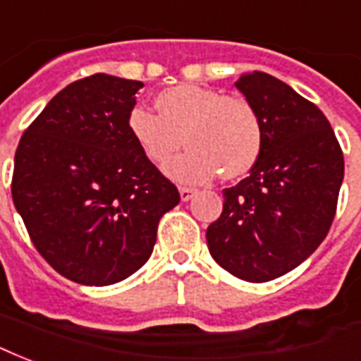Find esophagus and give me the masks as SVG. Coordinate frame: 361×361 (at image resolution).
I'll return each instance as SVG.
<instances>
[{"label": "esophagus", "mask_w": 361, "mask_h": 361, "mask_svg": "<svg viewBox=\"0 0 361 361\" xmlns=\"http://www.w3.org/2000/svg\"><path fill=\"white\" fill-rule=\"evenodd\" d=\"M178 192H180V200H183V202H188V200H192V197H194V194H196V188L180 186V188H178Z\"/></svg>", "instance_id": "34e87169"}]
</instances>
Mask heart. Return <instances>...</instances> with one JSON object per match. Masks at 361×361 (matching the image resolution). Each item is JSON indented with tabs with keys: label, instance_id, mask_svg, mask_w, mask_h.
<instances>
[{
	"label": "heart",
	"instance_id": "obj_1",
	"mask_svg": "<svg viewBox=\"0 0 361 361\" xmlns=\"http://www.w3.org/2000/svg\"><path fill=\"white\" fill-rule=\"evenodd\" d=\"M158 114L145 106L129 112L127 127L152 164L164 167L183 145L190 150L167 167L184 183H205L222 173L242 178L253 169L264 146V126L253 102L242 94L183 83L156 99Z\"/></svg>",
	"mask_w": 361,
	"mask_h": 361
}]
</instances>
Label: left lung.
Returning a JSON list of instances; mask_svg holds the SVG:
<instances>
[{
	"mask_svg": "<svg viewBox=\"0 0 361 361\" xmlns=\"http://www.w3.org/2000/svg\"><path fill=\"white\" fill-rule=\"evenodd\" d=\"M259 110L264 146L251 175L224 188L207 228L211 257L235 278L262 283L291 272L331 228L345 158L314 102L264 72L235 81Z\"/></svg>",
	"mask_w": 361,
	"mask_h": 361,
	"instance_id": "obj_1",
	"label": "left lung"
}]
</instances>
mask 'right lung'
Returning <instances> with one entry per match:
<instances>
[{
  "mask_svg": "<svg viewBox=\"0 0 361 361\" xmlns=\"http://www.w3.org/2000/svg\"><path fill=\"white\" fill-rule=\"evenodd\" d=\"M140 81L93 74L51 99L20 137L11 194L30 240L56 272L83 286L135 274L159 219L180 202L127 127Z\"/></svg>",
  "mask_w": 361,
  "mask_h": 361,
  "instance_id": "right-lung-1",
  "label": "right lung"
}]
</instances>
